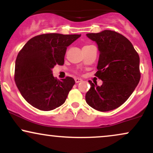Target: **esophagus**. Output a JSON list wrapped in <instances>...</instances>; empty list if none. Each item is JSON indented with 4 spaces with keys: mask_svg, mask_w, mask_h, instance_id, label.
Masks as SVG:
<instances>
[{
    "mask_svg": "<svg viewBox=\"0 0 153 153\" xmlns=\"http://www.w3.org/2000/svg\"><path fill=\"white\" fill-rule=\"evenodd\" d=\"M75 82H76V83H78V82H80L82 81V79L81 78H77L75 79Z\"/></svg>",
    "mask_w": 153,
    "mask_h": 153,
    "instance_id": "1",
    "label": "esophagus"
}]
</instances>
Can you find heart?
<instances>
[{"instance_id":"b5f03b06","label":"heart","mask_w":153,"mask_h":153,"mask_svg":"<svg viewBox=\"0 0 153 153\" xmlns=\"http://www.w3.org/2000/svg\"><path fill=\"white\" fill-rule=\"evenodd\" d=\"M86 46H87V45H86Z\"/></svg>"}]
</instances>
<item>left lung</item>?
Instances as JSON below:
<instances>
[{
  "instance_id": "left-lung-1",
  "label": "left lung",
  "mask_w": 153,
  "mask_h": 153,
  "mask_svg": "<svg viewBox=\"0 0 153 153\" xmlns=\"http://www.w3.org/2000/svg\"><path fill=\"white\" fill-rule=\"evenodd\" d=\"M86 36L98 45L100 54L95 75L103 83L99 86L89 80L85 101L100 111L115 109L129 99L140 82V57L129 40L114 31Z\"/></svg>"
}]
</instances>
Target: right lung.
<instances>
[{"label": "right lung", "instance_id": "obj_1", "mask_svg": "<svg viewBox=\"0 0 153 153\" xmlns=\"http://www.w3.org/2000/svg\"><path fill=\"white\" fill-rule=\"evenodd\" d=\"M81 34L52 33L29 39L19 52L14 80L24 99L42 111H51L65 103L75 84L71 77L56 79L52 69L64 64L67 47Z\"/></svg>", "mask_w": 153, "mask_h": 153}]
</instances>
